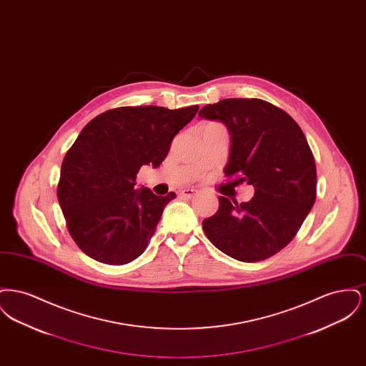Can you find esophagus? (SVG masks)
Masks as SVG:
<instances>
[{
  "instance_id": "1",
  "label": "esophagus",
  "mask_w": 366,
  "mask_h": 366,
  "mask_svg": "<svg viewBox=\"0 0 366 366\" xmlns=\"http://www.w3.org/2000/svg\"><path fill=\"white\" fill-rule=\"evenodd\" d=\"M196 193L197 191H194V189H182V191H179V196L185 197V199H192Z\"/></svg>"
}]
</instances>
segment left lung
I'll list each match as a JSON object with an SVG mask.
<instances>
[{
    "label": "left lung",
    "mask_w": 366,
    "mask_h": 366,
    "mask_svg": "<svg viewBox=\"0 0 366 366\" xmlns=\"http://www.w3.org/2000/svg\"><path fill=\"white\" fill-rule=\"evenodd\" d=\"M203 119L224 123L230 133L225 175L236 187L255 188L239 204L219 196L218 211L203 221L209 242L242 262L273 257L290 243L313 207L317 170L299 124L261 99H225L199 111Z\"/></svg>",
    "instance_id": "8db88e82"
}]
</instances>
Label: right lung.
<instances>
[{"instance_id":"add662e5","label":"right lung","mask_w":366,"mask_h":366,"mask_svg":"<svg viewBox=\"0 0 366 366\" xmlns=\"http://www.w3.org/2000/svg\"><path fill=\"white\" fill-rule=\"evenodd\" d=\"M199 105L119 107L92 119L66 154L57 185L67 229L87 257L124 264L145 251L175 197L136 189L139 167H159Z\"/></svg>"}]
</instances>
